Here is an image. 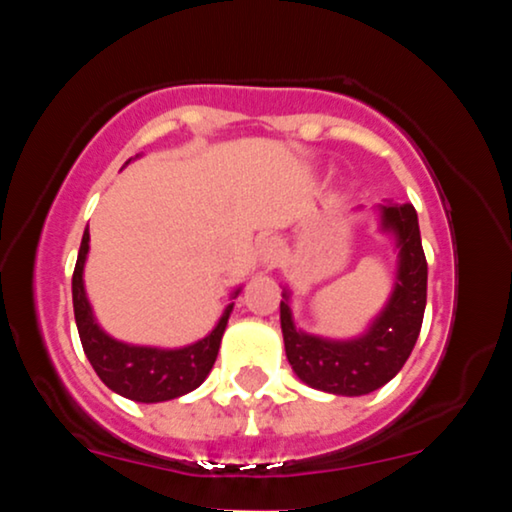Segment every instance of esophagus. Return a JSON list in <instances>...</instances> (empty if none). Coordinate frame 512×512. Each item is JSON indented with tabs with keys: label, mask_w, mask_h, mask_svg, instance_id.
Masks as SVG:
<instances>
[{
	"label": "esophagus",
	"mask_w": 512,
	"mask_h": 512,
	"mask_svg": "<svg viewBox=\"0 0 512 512\" xmlns=\"http://www.w3.org/2000/svg\"><path fill=\"white\" fill-rule=\"evenodd\" d=\"M260 255H262V262L267 264V267H274L276 260H279V248H276L274 240H264Z\"/></svg>",
	"instance_id": "esophagus-1"
}]
</instances>
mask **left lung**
<instances>
[{
	"instance_id": "obj_1",
	"label": "left lung",
	"mask_w": 512,
	"mask_h": 512,
	"mask_svg": "<svg viewBox=\"0 0 512 512\" xmlns=\"http://www.w3.org/2000/svg\"><path fill=\"white\" fill-rule=\"evenodd\" d=\"M380 231L395 238L397 276L385 308L354 339H327L298 330L291 293L284 289L281 332L286 358L305 385L332 395L361 397L378 390L402 370L419 339L426 310L428 264L421 248L419 216L411 204H378Z\"/></svg>"
}]
</instances>
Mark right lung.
<instances>
[{
  "label": "right lung",
  "mask_w": 512,
  "mask_h": 512,
  "mask_svg": "<svg viewBox=\"0 0 512 512\" xmlns=\"http://www.w3.org/2000/svg\"><path fill=\"white\" fill-rule=\"evenodd\" d=\"M88 240H91V236H88L86 226L72 276V301L81 346H84V354L91 361L98 378L110 390L117 392V395L144 404L168 402V399L182 397L187 392L197 390L207 380L209 370L214 368L216 356H219L221 337L226 332L233 303L226 305L219 322H216V327L207 337L197 339V342L187 346H180V349H161V346H137L120 342V339L110 337L98 325L91 303H88L84 286ZM238 293L240 289L233 291L231 298H236Z\"/></svg>",
  "instance_id": "add662e5"
}]
</instances>
